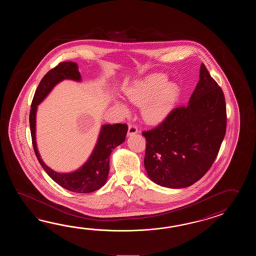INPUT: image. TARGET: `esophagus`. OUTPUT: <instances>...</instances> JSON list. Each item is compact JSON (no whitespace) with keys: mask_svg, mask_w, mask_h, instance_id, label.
<instances>
[{"mask_svg":"<svg viewBox=\"0 0 256 256\" xmlns=\"http://www.w3.org/2000/svg\"><path fill=\"white\" fill-rule=\"evenodd\" d=\"M138 132V129H137V127L136 126H132V124H129V127H128V136H134V134H136Z\"/></svg>","mask_w":256,"mask_h":256,"instance_id":"esophagus-1","label":"esophagus"}]
</instances>
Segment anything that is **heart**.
Segmentation results:
<instances>
[{"label":"heart","instance_id":"1","mask_svg":"<svg viewBox=\"0 0 256 256\" xmlns=\"http://www.w3.org/2000/svg\"><path fill=\"white\" fill-rule=\"evenodd\" d=\"M166 82V76L154 74L124 90L126 98L130 104L137 106L144 105L142 115L148 124H156L164 120L180 97L178 86ZM114 104L122 114L129 112L128 107L124 102L116 100Z\"/></svg>","mask_w":256,"mask_h":256}]
</instances>
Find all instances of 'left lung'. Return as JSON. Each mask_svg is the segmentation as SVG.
Masks as SVG:
<instances>
[{
    "instance_id": "obj_1",
    "label": "left lung",
    "mask_w": 256,
    "mask_h": 256,
    "mask_svg": "<svg viewBox=\"0 0 256 256\" xmlns=\"http://www.w3.org/2000/svg\"><path fill=\"white\" fill-rule=\"evenodd\" d=\"M226 120L224 94L202 63L188 104L173 110L156 128L142 132L149 178L169 188L196 183L217 158Z\"/></svg>"
}]
</instances>
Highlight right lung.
I'll use <instances>...</instances> for the list:
<instances>
[{
	"mask_svg": "<svg viewBox=\"0 0 256 256\" xmlns=\"http://www.w3.org/2000/svg\"><path fill=\"white\" fill-rule=\"evenodd\" d=\"M65 80L82 82V75L75 62H61L46 74L39 83L34 96L30 110V129L34 150L46 174L56 183L68 190L76 193H90L104 186L110 171V156L115 147L126 141L128 126L122 124H104L100 127L97 142L87 161L80 168L68 173H58L46 166L38 152L36 146V112L38 106L48 96L58 83Z\"/></svg>",
	"mask_w": 256,
	"mask_h": 256,
	"instance_id": "add662e5",
	"label": "right lung"
}]
</instances>
